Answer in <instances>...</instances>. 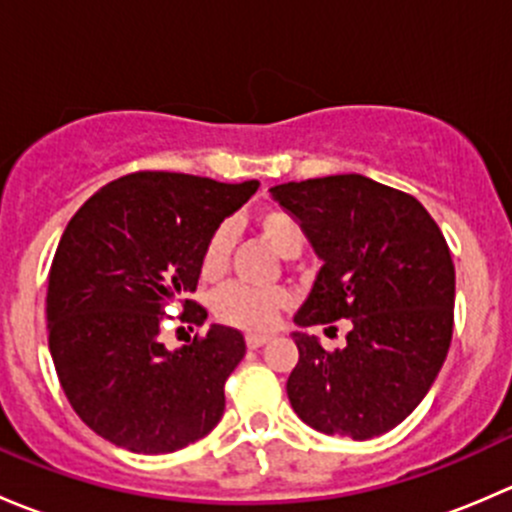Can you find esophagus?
<instances>
[{
    "mask_svg": "<svg viewBox=\"0 0 512 512\" xmlns=\"http://www.w3.org/2000/svg\"><path fill=\"white\" fill-rule=\"evenodd\" d=\"M245 342H247V349H257L262 347V344L270 342V337H267V334H247Z\"/></svg>",
    "mask_w": 512,
    "mask_h": 512,
    "instance_id": "34e87169",
    "label": "esophagus"
}]
</instances>
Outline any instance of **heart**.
<instances>
[{"label": "heart", "instance_id": "b5f03b06", "mask_svg": "<svg viewBox=\"0 0 512 512\" xmlns=\"http://www.w3.org/2000/svg\"><path fill=\"white\" fill-rule=\"evenodd\" d=\"M255 227L262 240L272 247L280 257L292 260L302 252L307 235L304 227L292 213L282 208H265L255 215ZM232 250V232L227 225H220L208 237L203 247V267L205 277H220L227 270ZM289 307V292L282 287L272 289H252L245 285H227L215 294L213 312L223 324L245 332H270L280 314Z\"/></svg>", "mask_w": 512, "mask_h": 512}]
</instances>
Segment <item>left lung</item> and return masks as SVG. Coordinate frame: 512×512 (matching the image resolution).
<instances>
[{
	"label": "left lung",
	"mask_w": 512,
	"mask_h": 512,
	"mask_svg": "<svg viewBox=\"0 0 512 512\" xmlns=\"http://www.w3.org/2000/svg\"><path fill=\"white\" fill-rule=\"evenodd\" d=\"M270 193L324 262L294 322L352 319L347 347L334 352L292 334L299 361L287 379L289 404L327 436H381L421 404L451 347L456 270L446 237L414 195L359 173Z\"/></svg>",
	"instance_id": "1"
}]
</instances>
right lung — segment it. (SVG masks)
I'll return each instance as SVG.
<instances>
[{
    "instance_id": "right-lung-1",
    "label": "right lung",
    "mask_w": 512,
    "mask_h": 512,
    "mask_svg": "<svg viewBox=\"0 0 512 512\" xmlns=\"http://www.w3.org/2000/svg\"><path fill=\"white\" fill-rule=\"evenodd\" d=\"M257 185L141 170L103 185L66 225L46 287L49 352L71 409L113 446L173 453L223 418L245 337L213 324L175 352L158 337L170 304L180 322H205L188 299L203 247Z\"/></svg>"
}]
</instances>
